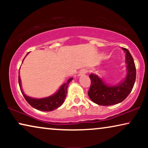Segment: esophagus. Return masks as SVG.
Returning <instances> with one entry per match:
<instances>
[{"instance_id": "esophagus-1", "label": "esophagus", "mask_w": 148, "mask_h": 148, "mask_svg": "<svg viewBox=\"0 0 148 148\" xmlns=\"http://www.w3.org/2000/svg\"><path fill=\"white\" fill-rule=\"evenodd\" d=\"M87 72H88V70H87L86 69H83L80 71L79 75H84L87 73Z\"/></svg>"}]
</instances>
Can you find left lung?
<instances>
[{
	"label": "left lung",
	"instance_id": "1",
	"mask_svg": "<svg viewBox=\"0 0 148 148\" xmlns=\"http://www.w3.org/2000/svg\"><path fill=\"white\" fill-rule=\"evenodd\" d=\"M126 54L127 73L126 78L121 84L109 86L95 74H90V88L88 96L93 102L101 106H110L123 102L132 90L136 78V68L133 58L127 48H123Z\"/></svg>",
	"mask_w": 148,
	"mask_h": 148
}]
</instances>
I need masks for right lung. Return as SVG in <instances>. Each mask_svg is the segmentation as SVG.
<instances>
[{"label": "right lung", "instance_id": "obj_1", "mask_svg": "<svg viewBox=\"0 0 148 148\" xmlns=\"http://www.w3.org/2000/svg\"><path fill=\"white\" fill-rule=\"evenodd\" d=\"M18 79H19V85L21 92L26 101L29 103V104L31 105L33 108L37 109L38 110L50 112V111H52L56 108H58V107H60L63 104L64 99H65L66 96V94H67L68 85L71 82L73 78L69 79L67 82L64 84L63 85H62L59 90H58V92L55 94L52 95V96L50 97H48V98H44L42 99L32 98L27 96L25 94H24L23 90L21 89V79H20L19 76Z\"/></svg>", "mask_w": 148, "mask_h": 148}]
</instances>
